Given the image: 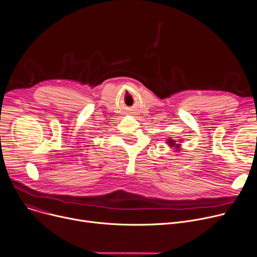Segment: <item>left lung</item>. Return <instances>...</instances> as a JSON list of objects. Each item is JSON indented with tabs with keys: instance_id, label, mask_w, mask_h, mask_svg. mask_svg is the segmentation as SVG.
<instances>
[{
	"instance_id": "1",
	"label": "left lung",
	"mask_w": 257,
	"mask_h": 257,
	"mask_svg": "<svg viewBox=\"0 0 257 257\" xmlns=\"http://www.w3.org/2000/svg\"><path fill=\"white\" fill-rule=\"evenodd\" d=\"M167 143H168V145H169L170 147H175V148H176L175 152H177V153L180 152V150H179V149H180V147H179L180 144H177L176 141H174L173 139H168V140H167Z\"/></svg>"
}]
</instances>
